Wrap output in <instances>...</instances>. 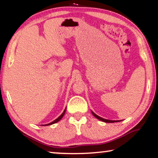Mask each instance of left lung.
I'll return each mask as SVG.
<instances>
[{"label":"left lung","instance_id":"1","mask_svg":"<svg viewBox=\"0 0 158 158\" xmlns=\"http://www.w3.org/2000/svg\"><path fill=\"white\" fill-rule=\"evenodd\" d=\"M92 115L94 116L95 118L99 119V120L102 121V122H104V123H117V122H120V121H122V120H106V119H104V118H102L99 117V116H98L97 114H95V113L92 111Z\"/></svg>","mask_w":158,"mask_h":158}]
</instances>
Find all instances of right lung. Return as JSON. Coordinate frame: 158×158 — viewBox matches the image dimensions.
Listing matches in <instances>:
<instances>
[{"label": "right lung", "instance_id": "add662e5", "mask_svg": "<svg viewBox=\"0 0 158 158\" xmlns=\"http://www.w3.org/2000/svg\"><path fill=\"white\" fill-rule=\"evenodd\" d=\"M66 108H65V109H64V112L62 113V114L59 116V117H58L56 119V120H55L53 121V122H52V123H49V124H47V125H46V126H48V125H53V124H55V123H57V122H59V120H61V119L63 118V116L64 115V114H65V112H66Z\"/></svg>", "mask_w": 158, "mask_h": 158}]
</instances>
